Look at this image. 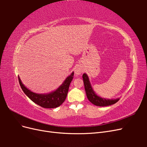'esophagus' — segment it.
Returning <instances> with one entry per match:
<instances>
[{
  "label": "esophagus",
  "instance_id": "esophagus-1",
  "mask_svg": "<svg viewBox=\"0 0 147 147\" xmlns=\"http://www.w3.org/2000/svg\"><path fill=\"white\" fill-rule=\"evenodd\" d=\"M82 72H83L82 69L80 67H77L75 69V74L76 76H79V75H80Z\"/></svg>",
  "mask_w": 147,
  "mask_h": 147
}]
</instances>
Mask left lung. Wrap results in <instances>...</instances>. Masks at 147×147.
<instances>
[{"instance_id": "obj_1", "label": "left lung", "mask_w": 147, "mask_h": 147, "mask_svg": "<svg viewBox=\"0 0 147 147\" xmlns=\"http://www.w3.org/2000/svg\"><path fill=\"white\" fill-rule=\"evenodd\" d=\"M82 77L83 79L84 89H85L87 98L92 104L96 106L105 107L113 105L115 103H117V102L119 100V98L115 99H107L102 98V97L97 96L95 93V92L93 91V89L92 88L91 84L90 83V80H89V77H88V75L86 74H83Z\"/></svg>"}]
</instances>
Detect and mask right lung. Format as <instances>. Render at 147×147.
<instances>
[{"mask_svg": "<svg viewBox=\"0 0 147 147\" xmlns=\"http://www.w3.org/2000/svg\"><path fill=\"white\" fill-rule=\"evenodd\" d=\"M74 73L73 72L66 78L63 83L56 90L48 94H37L33 92L24 85L19 77L18 79L21 89L31 100L42 107L54 109L60 106L65 100L70 84L74 78Z\"/></svg>", "mask_w": 147, "mask_h": 147, "instance_id": "1", "label": "right lung"}]
</instances>
